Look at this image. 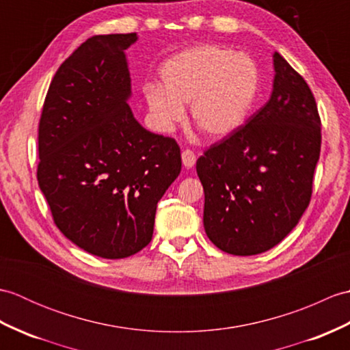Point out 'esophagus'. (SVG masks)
<instances>
[{
	"label": "esophagus",
	"mask_w": 350,
	"mask_h": 350,
	"mask_svg": "<svg viewBox=\"0 0 350 350\" xmlns=\"http://www.w3.org/2000/svg\"><path fill=\"white\" fill-rule=\"evenodd\" d=\"M196 161H197V156L192 150H183L182 152V162H183V167L185 168H192L196 165Z\"/></svg>",
	"instance_id": "1"
}]
</instances>
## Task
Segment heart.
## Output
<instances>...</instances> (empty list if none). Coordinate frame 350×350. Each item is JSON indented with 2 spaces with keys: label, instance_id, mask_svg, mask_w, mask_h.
<instances>
[{
  "label": "heart",
  "instance_id": "1",
  "mask_svg": "<svg viewBox=\"0 0 350 350\" xmlns=\"http://www.w3.org/2000/svg\"><path fill=\"white\" fill-rule=\"evenodd\" d=\"M162 88L146 92L148 109L161 131H171L185 117L191 103V118L206 137L221 139L241 128L258 92V69L252 58L233 49L203 44L162 66Z\"/></svg>",
  "mask_w": 350,
  "mask_h": 350
}]
</instances>
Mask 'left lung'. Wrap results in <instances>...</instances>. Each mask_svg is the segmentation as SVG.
Instances as JSON below:
<instances>
[{
    "instance_id": "1",
    "label": "left lung",
    "mask_w": 350,
    "mask_h": 350,
    "mask_svg": "<svg viewBox=\"0 0 350 350\" xmlns=\"http://www.w3.org/2000/svg\"><path fill=\"white\" fill-rule=\"evenodd\" d=\"M271 99L197 161L215 247L254 256L280 243L310 204L321 117L308 84L278 52Z\"/></svg>"
}]
</instances>
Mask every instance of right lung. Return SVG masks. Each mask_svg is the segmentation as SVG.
<instances>
[{
  "mask_svg": "<svg viewBox=\"0 0 350 350\" xmlns=\"http://www.w3.org/2000/svg\"><path fill=\"white\" fill-rule=\"evenodd\" d=\"M137 34L93 36L51 81L39 123L37 180L55 226L79 248L124 258L152 241L156 204L180 174V147L128 105L124 49Z\"/></svg>",
  "mask_w": 350,
  "mask_h": 350,
  "instance_id": "obj_1",
  "label": "right lung"
}]
</instances>
